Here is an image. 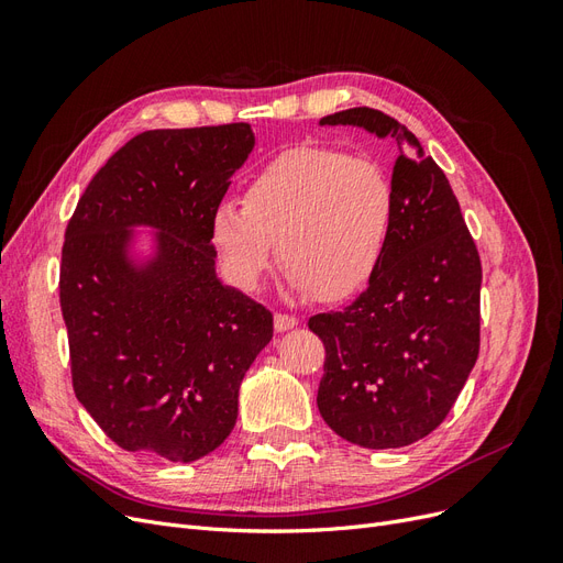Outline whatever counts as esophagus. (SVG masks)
<instances>
[{"label":"esophagus","instance_id":"obj_1","mask_svg":"<svg viewBox=\"0 0 563 563\" xmlns=\"http://www.w3.org/2000/svg\"><path fill=\"white\" fill-rule=\"evenodd\" d=\"M294 327H298V317L284 314V312H277V314H275V331H277V333H284V331L294 329Z\"/></svg>","mask_w":563,"mask_h":563}]
</instances>
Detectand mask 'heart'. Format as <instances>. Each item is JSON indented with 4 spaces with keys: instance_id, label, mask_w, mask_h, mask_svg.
<instances>
[{
    "instance_id": "1",
    "label": "heart",
    "mask_w": 563,
    "mask_h": 563,
    "mask_svg": "<svg viewBox=\"0 0 563 563\" xmlns=\"http://www.w3.org/2000/svg\"><path fill=\"white\" fill-rule=\"evenodd\" d=\"M395 223L383 166L335 147L300 145L255 174L240 203H218L211 242L228 275L255 288L277 258L296 291L343 300L376 277Z\"/></svg>"
}]
</instances>
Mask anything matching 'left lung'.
I'll return each mask as SVG.
<instances>
[{
    "mask_svg": "<svg viewBox=\"0 0 563 563\" xmlns=\"http://www.w3.org/2000/svg\"><path fill=\"white\" fill-rule=\"evenodd\" d=\"M321 124L391 139L395 223L376 277L343 312L310 317L327 350L317 406L329 428L364 449H401L434 432L479 356V251L449 178L416 135L373 108Z\"/></svg>",
    "mask_w": 563,
    "mask_h": 563,
    "instance_id": "1",
    "label": "left lung"
}]
</instances>
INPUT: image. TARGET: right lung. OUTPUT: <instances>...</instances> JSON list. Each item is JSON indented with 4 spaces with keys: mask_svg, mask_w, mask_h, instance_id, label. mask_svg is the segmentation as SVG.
I'll list each match as a JSON object with an SVG mask.
<instances>
[{
    "mask_svg": "<svg viewBox=\"0 0 563 563\" xmlns=\"http://www.w3.org/2000/svg\"><path fill=\"white\" fill-rule=\"evenodd\" d=\"M249 124L155 129L119 147L79 197L60 310L79 404L117 446L192 463L236 422L272 312L216 277L211 216L253 150ZM161 230L133 266L128 228Z\"/></svg>",
    "mask_w": 563,
    "mask_h": 563,
    "instance_id": "obj_1",
    "label": "right lung"
}]
</instances>
